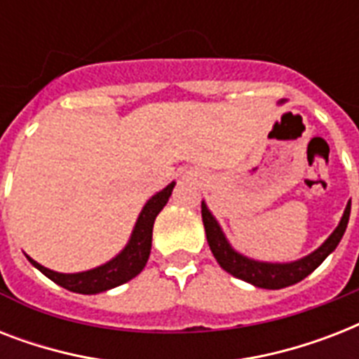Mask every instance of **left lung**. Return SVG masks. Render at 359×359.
<instances>
[{"label":"left lung","instance_id":"8db88e82","mask_svg":"<svg viewBox=\"0 0 359 359\" xmlns=\"http://www.w3.org/2000/svg\"><path fill=\"white\" fill-rule=\"evenodd\" d=\"M201 216L208 245H210V251L216 257L219 266L224 268L225 272H229L231 276L242 279V281H248V283L261 287V289L273 290L285 289V287H290V285L298 283L304 278H307L337 248V244L345 235L348 218H351V201L346 205L345 214H343L337 229L328 236V240L318 250L294 262H261L253 261L250 257H244L242 253L231 248V244L225 238L224 231H222V227H219L218 222L210 214L205 203H201Z\"/></svg>","mask_w":359,"mask_h":359}]
</instances>
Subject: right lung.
Masks as SVG:
<instances>
[{
    "label": "right lung",
    "instance_id": "add662e5",
    "mask_svg": "<svg viewBox=\"0 0 359 359\" xmlns=\"http://www.w3.org/2000/svg\"><path fill=\"white\" fill-rule=\"evenodd\" d=\"M173 188L175 182H171V184L165 186L162 191H158L156 196H152L145 203L140 218L135 222V227L132 231V236H130L126 248L121 251L119 255L114 257L111 261H108L102 266L93 268V270H87V272L59 273L50 270V268H44L42 264L33 261L31 257H27V259L46 278L52 279L53 283H57L59 287H63L67 290H72V292L98 294V292H104V290L119 287V285L135 278L145 268L149 255H151L152 225H154V219L160 214V210L169 201V196H171Z\"/></svg>",
    "mask_w": 359,
    "mask_h": 359
}]
</instances>
